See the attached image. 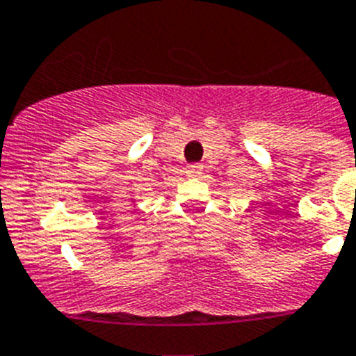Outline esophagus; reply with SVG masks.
<instances>
[{
	"instance_id": "34e87169",
	"label": "esophagus",
	"mask_w": 356,
	"mask_h": 356,
	"mask_svg": "<svg viewBox=\"0 0 356 356\" xmlns=\"http://www.w3.org/2000/svg\"><path fill=\"white\" fill-rule=\"evenodd\" d=\"M202 169H204V167L200 165V163H193V165H187V175H189V176H200V175H202Z\"/></svg>"
}]
</instances>
